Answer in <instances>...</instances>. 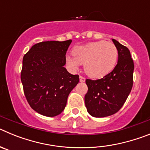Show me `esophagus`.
<instances>
[{"label":"esophagus","mask_w":150,"mask_h":150,"mask_svg":"<svg viewBox=\"0 0 150 150\" xmlns=\"http://www.w3.org/2000/svg\"><path fill=\"white\" fill-rule=\"evenodd\" d=\"M79 81L81 82V83H84L85 81H86V78L83 77V76H79Z\"/></svg>","instance_id":"1"}]
</instances>
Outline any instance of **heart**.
<instances>
[{
	"instance_id": "b5f03b06",
	"label": "heart",
	"mask_w": 150,
	"mask_h": 150,
	"mask_svg": "<svg viewBox=\"0 0 150 150\" xmlns=\"http://www.w3.org/2000/svg\"><path fill=\"white\" fill-rule=\"evenodd\" d=\"M73 55H67V62L73 69L84 64V71L92 78H100L112 71L118 59V50L111 42H90L76 46Z\"/></svg>"
}]
</instances>
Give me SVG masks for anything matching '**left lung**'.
<instances>
[{"label":"left lung","mask_w":150,"mask_h":150,"mask_svg":"<svg viewBox=\"0 0 150 150\" xmlns=\"http://www.w3.org/2000/svg\"><path fill=\"white\" fill-rule=\"evenodd\" d=\"M118 62L114 69L101 79L86 80L88 91L85 95L87 111L94 117H106L120 110L133 86L134 62L130 51L116 40Z\"/></svg>","instance_id":"left-lung-1"}]
</instances>
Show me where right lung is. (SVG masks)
<instances>
[{
  "mask_svg": "<svg viewBox=\"0 0 150 150\" xmlns=\"http://www.w3.org/2000/svg\"><path fill=\"white\" fill-rule=\"evenodd\" d=\"M71 42H40L24 55L21 72L24 94L30 107L40 114L50 117L60 114L69 94L79 83V75L64 67Z\"/></svg>",
  "mask_w": 150,
  "mask_h": 150,
  "instance_id": "add662e5",
  "label": "right lung"
}]
</instances>
